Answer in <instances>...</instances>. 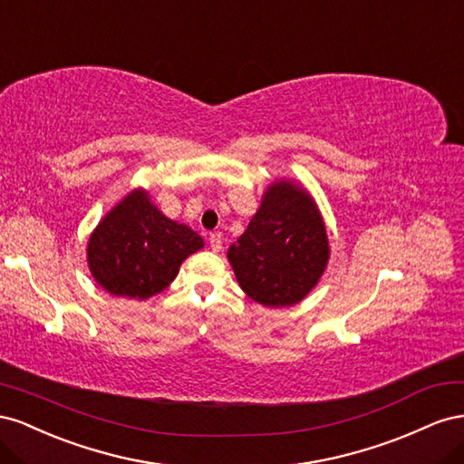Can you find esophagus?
Returning <instances> with one entry per match:
<instances>
[{
  "label": "esophagus",
  "instance_id": "34e87169",
  "mask_svg": "<svg viewBox=\"0 0 464 464\" xmlns=\"http://www.w3.org/2000/svg\"><path fill=\"white\" fill-rule=\"evenodd\" d=\"M209 246H211V250H214V253H219V250L223 248V243H221V237L219 235H209Z\"/></svg>",
  "mask_w": 464,
  "mask_h": 464
}]
</instances>
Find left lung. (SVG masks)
Segmentation results:
<instances>
[{
  "instance_id": "left-lung-1",
  "label": "left lung",
  "mask_w": 464,
  "mask_h": 464,
  "mask_svg": "<svg viewBox=\"0 0 464 464\" xmlns=\"http://www.w3.org/2000/svg\"><path fill=\"white\" fill-rule=\"evenodd\" d=\"M330 248L311 194L276 180L246 231L227 250L241 289L264 307H291L319 284Z\"/></svg>"
}]
</instances>
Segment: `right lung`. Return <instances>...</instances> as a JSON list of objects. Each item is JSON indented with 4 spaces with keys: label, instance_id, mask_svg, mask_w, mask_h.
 I'll return each instance as SVG.
<instances>
[{
    "label": "right lung",
    "instance_id": "right-lung-1",
    "mask_svg": "<svg viewBox=\"0 0 464 464\" xmlns=\"http://www.w3.org/2000/svg\"><path fill=\"white\" fill-rule=\"evenodd\" d=\"M204 246L188 225L163 216L143 188L124 196L87 243V264L111 295L150 299L175 280L184 258Z\"/></svg>",
    "mask_w": 464,
    "mask_h": 464
}]
</instances>
